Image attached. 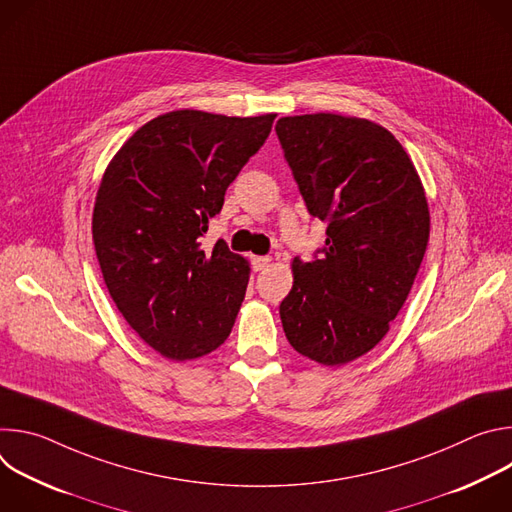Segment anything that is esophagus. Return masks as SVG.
<instances>
[{"label": "esophagus", "instance_id": "obj_1", "mask_svg": "<svg viewBox=\"0 0 512 512\" xmlns=\"http://www.w3.org/2000/svg\"><path fill=\"white\" fill-rule=\"evenodd\" d=\"M269 263H271V259H269V257H265V255H263V257H253V259H251V265H253V269H255V271H263Z\"/></svg>", "mask_w": 512, "mask_h": 512}]
</instances>
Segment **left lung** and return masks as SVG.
<instances>
[{
  "instance_id": "8db88e82",
  "label": "left lung",
  "mask_w": 512,
  "mask_h": 512,
  "mask_svg": "<svg viewBox=\"0 0 512 512\" xmlns=\"http://www.w3.org/2000/svg\"><path fill=\"white\" fill-rule=\"evenodd\" d=\"M275 131L308 212L328 225L314 261L291 265L283 332L338 367L375 348L409 296L429 241L425 192L403 145L369 119L296 115Z\"/></svg>"
}]
</instances>
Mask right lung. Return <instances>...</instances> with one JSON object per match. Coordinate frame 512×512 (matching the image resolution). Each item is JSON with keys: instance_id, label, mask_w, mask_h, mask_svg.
<instances>
[{"instance_id": "add662e5", "label": "right lung", "mask_w": 512, "mask_h": 512, "mask_svg": "<svg viewBox=\"0 0 512 512\" xmlns=\"http://www.w3.org/2000/svg\"><path fill=\"white\" fill-rule=\"evenodd\" d=\"M273 119L172 111L139 127L105 170L93 210L103 279L166 358L204 356L233 330L251 269L225 241L204 251L200 239Z\"/></svg>"}]
</instances>
